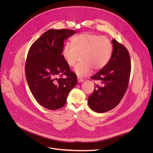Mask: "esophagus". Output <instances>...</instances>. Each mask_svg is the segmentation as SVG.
I'll return each mask as SVG.
<instances>
[{"mask_svg":"<svg viewBox=\"0 0 153 153\" xmlns=\"http://www.w3.org/2000/svg\"><path fill=\"white\" fill-rule=\"evenodd\" d=\"M77 81H78V83H81L84 81V79L80 78V77H77Z\"/></svg>","mask_w":153,"mask_h":153,"instance_id":"obj_1","label":"esophagus"}]
</instances>
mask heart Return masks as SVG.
<instances>
[{"label": "heart", "mask_w": 153, "mask_h": 153, "mask_svg": "<svg viewBox=\"0 0 153 153\" xmlns=\"http://www.w3.org/2000/svg\"><path fill=\"white\" fill-rule=\"evenodd\" d=\"M71 43H65L62 49V56L70 67H73L79 55L82 62L74 68L79 77L90 74L93 68L100 70L109 62L113 51L112 45L108 38L90 33L74 36Z\"/></svg>", "instance_id": "obj_1"}]
</instances>
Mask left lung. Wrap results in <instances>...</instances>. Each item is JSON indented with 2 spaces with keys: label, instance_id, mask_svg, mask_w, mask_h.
<instances>
[{
  "label": "left lung",
  "instance_id": "left-lung-1",
  "mask_svg": "<svg viewBox=\"0 0 153 153\" xmlns=\"http://www.w3.org/2000/svg\"><path fill=\"white\" fill-rule=\"evenodd\" d=\"M112 43L113 49L109 62L91 77L101 83L100 86H95L88 98L89 107L99 113L108 111L119 104L126 91L130 77L131 64L127 49L114 39Z\"/></svg>",
  "mask_w": 153,
  "mask_h": 153
}]
</instances>
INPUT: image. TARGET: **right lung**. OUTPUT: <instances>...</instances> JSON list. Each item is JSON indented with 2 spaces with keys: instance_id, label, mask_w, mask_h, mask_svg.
Instances as JSON below:
<instances>
[{
  "instance_id": "1",
  "label": "right lung",
  "mask_w": 153,
  "mask_h": 153,
  "mask_svg": "<svg viewBox=\"0 0 153 153\" xmlns=\"http://www.w3.org/2000/svg\"><path fill=\"white\" fill-rule=\"evenodd\" d=\"M76 31L51 29L31 46L25 63V77L33 97L42 107L51 110L64 106L77 76L64 61L61 51L64 42ZM66 75L65 79L61 78Z\"/></svg>"
}]
</instances>
